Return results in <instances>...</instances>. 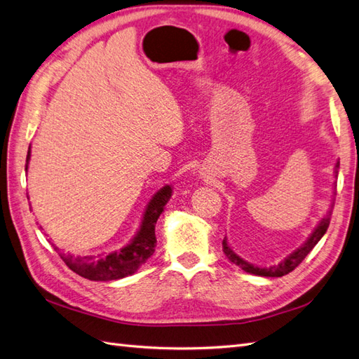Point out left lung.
Listing matches in <instances>:
<instances>
[{"instance_id":"obj_1","label":"left lung","mask_w":359,"mask_h":359,"mask_svg":"<svg viewBox=\"0 0 359 359\" xmlns=\"http://www.w3.org/2000/svg\"><path fill=\"white\" fill-rule=\"evenodd\" d=\"M338 169H339V161H337L335 164V173L338 175ZM330 216H332V210H329L327 215L323 217V219L320 221V224L317 225V229L312 231V234L308 238V241H306L303 245L295 250L292 255L287 256L285 260H282L280 264L278 265H274V266H269V268H260V266H256V265H251L248 264L247 260H243L242 257H239L236 252L229 247V243H226V239L222 241V248H224V252L225 256L230 259V262H233L234 265H238L241 269L245 271V273H250V274H255V276H262V277H282V276H286L290 274L291 271H294L297 266H299L303 259L309 255V252L312 251V248L317 245L318 241L325 236V233L327 231V226L330 224Z\"/></svg>"}]
</instances>
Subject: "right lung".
<instances>
[{"label": "right lung", "mask_w": 359, "mask_h": 359, "mask_svg": "<svg viewBox=\"0 0 359 359\" xmlns=\"http://www.w3.org/2000/svg\"><path fill=\"white\" fill-rule=\"evenodd\" d=\"M30 160V147L27 152V164H25V170H27ZM172 196V187L164 186L160 189L151 203L147 204L146 212L143 216L142 225L135 234V238L130 241L129 245L125 248L117 250L109 255H97V256H73V255H60L67 266L74 271L83 278L94 282H108V280H117V278H123L126 276L134 274L135 271L146 264L156 245L155 238V224L158 221L160 215L163 213L164 205ZM29 198V196H27ZM57 250V248H56Z\"/></svg>", "instance_id": "1"}]
</instances>
